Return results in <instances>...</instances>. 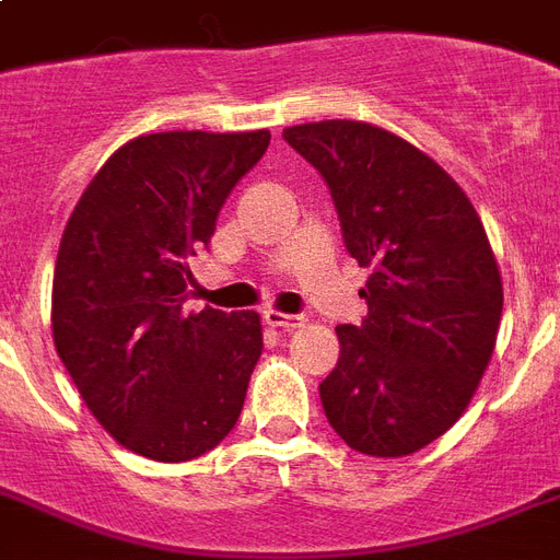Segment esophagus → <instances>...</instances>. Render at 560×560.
I'll list each match as a JSON object with an SVG mask.
<instances>
[{"mask_svg": "<svg viewBox=\"0 0 560 560\" xmlns=\"http://www.w3.org/2000/svg\"><path fill=\"white\" fill-rule=\"evenodd\" d=\"M264 323H267L270 328H288L290 331V328L302 326L305 319L299 317V314H284V311L270 308V311H264Z\"/></svg>", "mask_w": 560, "mask_h": 560, "instance_id": "obj_1", "label": "esophagus"}]
</instances>
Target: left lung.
I'll return each mask as SVG.
<instances>
[{
  "instance_id": "obj_1",
  "label": "left lung",
  "mask_w": 560,
  "mask_h": 560,
  "mask_svg": "<svg viewBox=\"0 0 560 560\" xmlns=\"http://www.w3.org/2000/svg\"><path fill=\"white\" fill-rule=\"evenodd\" d=\"M335 199L343 243L370 281L366 319L337 326L319 384L347 446L402 458L460 420L497 347L502 276L458 182L405 138L361 119L284 128Z\"/></svg>"
}]
</instances>
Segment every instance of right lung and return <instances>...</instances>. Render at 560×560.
<instances>
[{
	"instance_id": "add662e5",
	"label": "right lung",
	"mask_w": 560,
	"mask_h": 560,
	"mask_svg": "<svg viewBox=\"0 0 560 560\" xmlns=\"http://www.w3.org/2000/svg\"><path fill=\"white\" fill-rule=\"evenodd\" d=\"M267 147V128L140 135L102 164L63 229L55 349L102 429L143 458H199L243 411L261 317L187 311V258Z\"/></svg>"
}]
</instances>
